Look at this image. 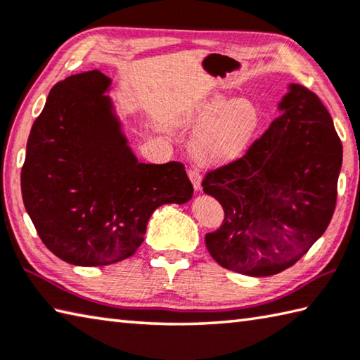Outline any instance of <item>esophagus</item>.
Listing matches in <instances>:
<instances>
[{
    "instance_id": "esophagus-1",
    "label": "esophagus",
    "mask_w": 360,
    "mask_h": 360,
    "mask_svg": "<svg viewBox=\"0 0 360 360\" xmlns=\"http://www.w3.org/2000/svg\"><path fill=\"white\" fill-rule=\"evenodd\" d=\"M188 179H191V182L193 184V188L195 191H201V174L197 168H191L188 169Z\"/></svg>"
}]
</instances>
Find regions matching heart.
I'll return each mask as SVG.
<instances>
[{
	"label": "heart",
	"instance_id": "obj_1",
	"mask_svg": "<svg viewBox=\"0 0 360 360\" xmlns=\"http://www.w3.org/2000/svg\"><path fill=\"white\" fill-rule=\"evenodd\" d=\"M193 153L205 163H224L243 154L258 127V110L248 101L214 99L200 112Z\"/></svg>",
	"mask_w": 360,
	"mask_h": 360
}]
</instances>
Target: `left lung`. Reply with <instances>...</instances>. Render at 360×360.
Here are the masks:
<instances>
[{"mask_svg":"<svg viewBox=\"0 0 360 360\" xmlns=\"http://www.w3.org/2000/svg\"><path fill=\"white\" fill-rule=\"evenodd\" d=\"M283 115L243 158L209 169L202 191L224 207L207 233L211 257L252 277L274 276L304 257L329 226L343 148L319 97L291 84Z\"/></svg>","mask_w":360,"mask_h":360,"instance_id":"1","label":"left lung"}]
</instances>
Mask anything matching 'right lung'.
Here are the masks:
<instances>
[{
    "instance_id": "obj_1",
    "label": "right lung",
    "mask_w": 360,
    "mask_h": 360,
    "mask_svg": "<svg viewBox=\"0 0 360 360\" xmlns=\"http://www.w3.org/2000/svg\"><path fill=\"white\" fill-rule=\"evenodd\" d=\"M108 86L97 69L58 82L26 145V212L45 247L75 266L129 258L155 209L193 195L181 162L136 160L103 96Z\"/></svg>"
}]
</instances>
